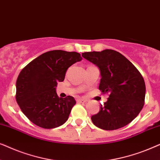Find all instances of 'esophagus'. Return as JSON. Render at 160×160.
Instances as JSON below:
<instances>
[{
  "instance_id": "esophagus-1",
  "label": "esophagus",
  "mask_w": 160,
  "mask_h": 160,
  "mask_svg": "<svg viewBox=\"0 0 160 160\" xmlns=\"http://www.w3.org/2000/svg\"><path fill=\"white\" fill-rule=\"evenodd\" d=\"M77 102H86L87 100L84 99H82V98H79V99L77 100Z\"/></svg>"
}]
</instances>
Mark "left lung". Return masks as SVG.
<instances>
[{"instance_id":"8db88e82","label":"left lung","mask_w":160,"mask_h":160,"mask_svg":"<svg viewBox=\"0 0 160 160\" xmlns=\"http://www.w3.org/2000/svg\"><path fill=\"white\" fill-rule=\"evenodd\" d=\"M83 58L100 71L99 89L109 98L91 119L102 130H117L130 124L141 112L145 102L143 76L130 61L112 49L84 52Z\"/></svg>"}]
</instances>
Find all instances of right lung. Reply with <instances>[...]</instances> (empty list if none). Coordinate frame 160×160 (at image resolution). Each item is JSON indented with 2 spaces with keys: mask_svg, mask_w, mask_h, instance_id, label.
Returning <instances> with one entry per match:
<instances>
[{
  "mask_svg": "<svg viewBox=\"0 0 160 160\" xmlns=\"http://www.w3.org/2000/svg\"><path fill=\"white\" fill-rule=\"evenodd\" d=\"M82 60L78 52L53 50L41 54L22 70L16 82V100L30 122L52 129L67 121L76 100L72 96L59 98L56 87L64 81L68 68Z\"/></svg>",
  "mask_w": 160,
  "mask_h": 160,
  "instance_id": "obj_1",
  "label": "right lung"
}]
</instances>
